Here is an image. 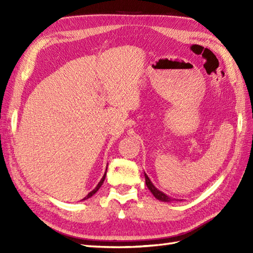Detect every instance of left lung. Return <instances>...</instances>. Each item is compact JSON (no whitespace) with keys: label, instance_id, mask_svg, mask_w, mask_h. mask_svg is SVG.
I'll return each mask as SVG.
<instances>
[{"label":"left lung","instance_id":"obj_1","mask_svg":"<svg viewBox=\"0 0 253 253\" xmlns=\"http://www.w3.org/2000/svg\"><path fill=\"white\" fill-rule=\"evenodd\" d=\"M144 178H146V185L147 187L149 188V190L152 192V195L158 199V200L160 201H163V202H173V201H181V200H178V199H175V198H171L168 195H165L164 192H162L161 190H159L157 187H155L152 181L150 180V178L148 177V175L144 173Z\"/></svg>","mask_w":253,"mask_h":253}]
</instances>
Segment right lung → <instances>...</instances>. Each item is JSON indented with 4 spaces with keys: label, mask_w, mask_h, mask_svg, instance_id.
I'll return each instance as SVG.
<instances>
[{
    "label": "right lung",
    "mask_w": 253,
    "mask_h": 253,
    "mask_svg": "<svg viewBox=\"0 0 253 253\" xmlns=\"http://www.w3.org/2000/svg\"><path fill=\"white\" fill-rule=\"evenodd\" d=\"M106 169H107V168H106ZM105 175H106V170H105V173H104V175H103V177H102V178H101V180H100V182H99V184L98 185H96V187L94 188V189L92 190V191H90L89 193H88V195L87 196H85L84 199H83V200H87V199H89L90 197H92L93 195H94V193L96 192V191H98L99 189H100V187L102 186V184H103V181H104V179H105Z\"/></svg>",
    "instance_id": "1"
}]
</instances>
